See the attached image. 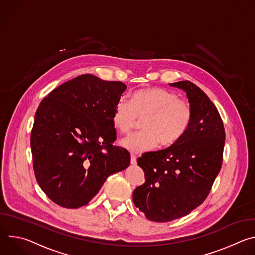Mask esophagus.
I'll return each instance as SVG.
<instances>
[{"mask_svg":"<svg viewBox=\"0 0 255 255\" xmlns=\"http://www.w3.org/2000/svg\"><path fill=\"white\" fill-rule=\"evenodd\" d=\"M137 163V157L134 154H131V164L135 165Z\"/></svg>","mask_w":255,"mask_h":255,"instance_id":"1","label":"esophagus"}]
</instances>
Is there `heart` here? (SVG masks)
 I'll use <instances>...</instances> for the list:
<instances>
[{"instance_id": "1", "label": "heart", "mask_w": 255, "mask_h": 255, "mask_svg": "<svg viewBox=\"0 0 255 255\" xmlns=\"http://www.w3.org/2000/svg\"><path fill=\"white\" fill-rule=\"evenodd\" d=\"M141 123L142 132L121 141L122 147L133 153H144L157 145L166 149L174 146L188 132L193 120V108L172 92L161 88H145L133 93L131 102L120 98L115 106L112 122L122 134H128Z\"/></svg>"}]
</instances>
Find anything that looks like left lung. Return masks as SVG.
Masks as SVG:
<instances>
[{
	"label": "left lung",
	"mask_w": 255,
	"mask_h": 255,
	"mask_svg": "<svg viewBox=\"0 0 255 255\" xmlns=\"http://www.w3.org/2000/svg\"><path fill=\"white\" fill-rule=\"evenodd\" d=\"M169 85L187 93L193 120L174 146L137 159L146 180L135 189L133 202L154 222L184 217L206 200L221 169L225 144L223 121L209 97L190 81Z\"/></svg>",
	"instance_id": "left-lung-1"
}]
</instances>
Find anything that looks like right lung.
Wrapping results in <instances>:
<instances>
[{
  "label": "right lung",
  "mask_w": 255,
  "mask_h": 255,
  "mask_svg": "<svg viewBox=\"0 0 255 255\" xmlns=\"http://www.w3.org/2000/svg\"><path fill=\"white\" fill-rule=\"evenodd\" d=\"M125 90L121 82L88 74L41 101L31 131L33 168L55 204L68 209L87 205L109 175L129 166L130 153L113 146V110Z\"/></svg>",
  "instance_id": "obj_1"
}]
</instances>
